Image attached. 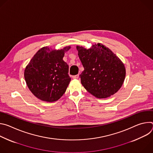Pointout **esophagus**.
Masks as SVG:
<instances>
[{
  "label": "esophagus",
  "instance_id": "esophagus-1",
  "mask_svg": "<svg viewBox=\"0 0 153 153\" xmlns=\"http://www.w3.org/2000/svg\"><path fill=\"white\" fill-rule=\"evenodd\" d=\"M73 78L74 79H78V78H79V74L73 76Z\"/></svg>",
  "mask_w": 153,
  "mask_h": 153
}]
</instances>
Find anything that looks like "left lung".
I'll list each match as a JSON object with an SVG mask.
<instances>
[{"label": "left lung", "instance_id": "left-lung-1", "mask_svg": "<svg viewBox=\"0 0 153 153\" xmlns=\"http://www.w3.org/2000/svg\"><path fill=\"white\" fill-rule=\"evenodd\" d=\"M76 48L84 68L79 76L84 88L99 99L108 97L117 92L126 74L120 59L101 43L88 50L79 46Z\"/></svg>", "mask_w": 153, "mask_h": 153}]
</instances>
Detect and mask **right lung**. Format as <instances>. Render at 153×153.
<instances>
[{
  "mask_svg": "<svg viewBox=\"0 0 153 153\" xmlns=\"http://www.w3.org/2000/svg\"><path fill=\"white\" fill-rule=\"evenodd\" d=\"M39 50L25 70L24 77L31 93L38 99L48 102L59 99L71 81L68 65L63 60L65 52L70 49Z\"/></svg>",
  "mask_w": 153,
  "mask_h": 153,
  "instance_id": "right-lung-1",
  "label": "right lung"
}]
</instances>
